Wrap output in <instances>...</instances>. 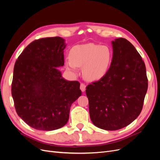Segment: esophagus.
Masks as SVG:
<instances>
[{
  "mask_svg": "<svg viewBox=\"0 0 160 160\" xmlns=\"http://www.w3.org/2000/svg\"><path fill=\"white\" fill-rule=\"evenodd\" d=\"M80 89L82 92H84L86 89V85L84 83H81L80 85Z\"/></svg>",
  "mask_w": 160,
  "mask_h": 160,
  "instance_id": "1",
  "label": "esophagus"
}]
</instances>
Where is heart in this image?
Masks as SVG:
<instances>
[{"mask_svg":"<svg viewBox=\"0 0 160 160\" xmlns=\"http://www.w3.org/2000/svg\"><path fill=\"white\" fill-rule=\"evenodd\" d=\"M67 69L76 73L77 67H83V77L88 81H99L108 73L113 59V52L108 46L95 43L75 45L69 52Z\"/></svg>","mask_w":160,"mask_h":160,"instance_id":"obj_1","label":"heart"}]
</instances>
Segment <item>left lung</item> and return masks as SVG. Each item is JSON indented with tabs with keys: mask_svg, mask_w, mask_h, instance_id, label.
Instances as JSON below:
<instances>
[{
	"mask_svg": "<svg viewBox=\"0 0 160 160\" xmlns=\"http://www.w3.org/2000/svg\"><path fill=\"white\" fill-rule=\"evenodd\" d=\"M108 73L86 88L92 123L113 131L126 127L141 113L148 90L146 66L134 46L123 38L111 41Z\"/></svg>",
	"mask_w": 160,
	"mask_h": 160,
	"instance_id": "8db88e82",
	"label": "left lung"
}]
</instances>
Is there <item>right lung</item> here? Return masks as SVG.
<instances>
[{"mask_svg": "<svg viewBox=\"0 0 160 160\" xmlns=\"http://www.w3.org/2000/svg\"><path fill=\"white\" fill-rule=\"evenodd\" d=\"M65 39L42 38L28 45L14 67L11 92L18 115L31 128L52 131L67 123L72 103L81 95L80 83L67 81L57 67L64 65Z\"/></svg>", "mask_w": 160, "mask_h": 160, "instance_id": "add662e5", "label": "right lung"}]
</instances>
